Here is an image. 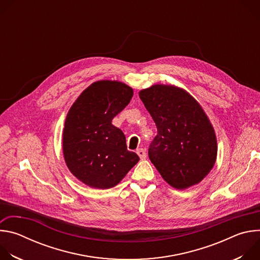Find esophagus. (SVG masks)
<instances>
[{
    "mask_svg": "<svg viewBox=\"0 0 260 260\" xmlns=\"http://www.w3.org/2000/svg\"><path fill=\"white\" fill-rule=\"evenodd\" d=\"M137 154L139 155L140 159H142V160L146 158V152H145V150H144V149H142V148H140V149H138V150H137Z\"/></svg>",
    "mask_w": 260,
    "mask_h": 260,
    "instance_id": "obj_1",
    "label": "esophagus"
}]
</instances>
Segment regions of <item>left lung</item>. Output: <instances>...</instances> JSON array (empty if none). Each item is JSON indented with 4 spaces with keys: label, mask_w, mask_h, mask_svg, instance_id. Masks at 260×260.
I'll return each instance as SVG.
<instances>
[{
    "label": "left lung",
    "mask_w": 260,
    "mask_h": 260,
    "mask_svg": "<svg viewBox=\"0 0 260 260\" xmlns=\"http://www.w3.org/2000/svg\"><path fill=\"white\" fill-rule=\"evenodd\" d=\"M139 96L157 128L148 151L151 162L176 189L200 183L217 157L216 134L203 107L175 85L154 84Z\"/></svg>",
    "instance_id": "obj_1"
}]
</instances>
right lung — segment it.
Listing matches in <instances>:
<instances>
[{
    "label": "right lung",
    "mask_w": 260,
    "mask_h": 260,
    "mask_svg": "<svg viewBox=\"0 0 260 260\" xmlns=\"http://www.w3.org/2000/svg\"><path fill=\"white\" fill-rule=\"evenodd\" d=\"M133 88L120 81L100 80L74 102L66 117L62 153L70 172L92 188H112L139 161L127 150L125 136L112 119L128 105Z\"/></svg>",
    "instance_id": "obj_1"
}]
</instances>
